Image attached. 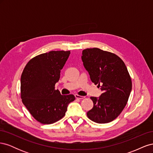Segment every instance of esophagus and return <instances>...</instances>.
I'll return each mask as SVG.
<instances>
[{
  "instance_id": "34e87169",
  "label": "esophagus",
  "mask_w": 153,
  "mask_h": 153,
  "mask_svg": "<svg viewBox=\"0 0 153 153\" xmlns=\"http://www.w3.org/2000/svg\"><path fill=\"white\" fill-rule=\"evenodd\" d=\"M75 98L77 99H79V100H82V99H84L85 98V96H80V95H78V94H75Z\"/></svg>"
}]
</instances>
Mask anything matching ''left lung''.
Segmentation results:
<instances>
[{
    "instance_id": "left-lung-1",
    "label": "left lung",
    "mask_w": 153,
    "mask_h": 153,
    "mask_svg": "<svg viewBox=\"0 0 153 153\" xmlns=\"http://www.w3.org/2000/svg\"><path fill=\"white\" fill-rule=\"evenodd\" d=\"M82 60L91 81L103 93L91 97L93 107L87 115L97 123H108L117 118L126 106L132 83L123 60L114 53L98 48L82 51Z\"/></svg>"
}]
</instances>
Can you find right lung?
Returning a JSON list of instances; mask_svg holds the SVG:
<instances>
[{
    "label": "right lung",
    "mask_w": 153,
    "mask_h": 153,
    "mask_svg": "<svg viewBox=\"0 0 153 153\" xmlns=\"http://www.w3.org/2000/svg\"><path fill=\"white\" fill-rule=\"evenodd\" d=\"M70 51H51L37 55L27 64L21 76V98L33 117L42 124H52L65 115L73 94L61 95L55 85Z\"/></svg>",
    "instance_id": "add662e5"
}]
</instances>
